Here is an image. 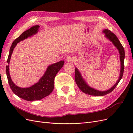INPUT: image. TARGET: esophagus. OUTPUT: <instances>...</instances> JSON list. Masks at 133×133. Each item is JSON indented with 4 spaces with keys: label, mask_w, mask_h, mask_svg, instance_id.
<instances>
[{
    "label": "esophagus",
    "mask_w": 133,
    "mask_h": 133,
    "mask_svg": "<svg viewBox=\"0 0 133 133\" xmlns=\"http://www.w3.org/2000/svg\"><path fill=\"white\" fill-rule=\"evenodd\" d=\"M75 59V57H74L73 56L70 55V56H68V57H67V58H66V62H72L74 61Z\"/></svg>",
    "instance_id": "34e87169"
}]
</instances>
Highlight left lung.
I'll return each instance as SVG.
<instances>
[{"instance_id": "obj_1", "label": "left lung", "mask_w": 133, "mask_h": 133, "mask_svg": "<svg viewBox=\"0 0 133 133\" xmlns=\"http://www.w3.org/2000/svg\"><path fill=\"white\" fill-rule=\"evenodd\" d=\"M103 33L105 34V37L109 39V41L112 43V44L117 48V49L119 50L120 54V64H121V69H120V73L119 78L117 82L114 84V85L110 89H109L107 91H99L96 89H93L90 87L85 82V80L82 78V75L80 74L79 71L77 68L75 69V82L77 84V85L79 88V89L81 90L83 92L87 94L94 95V96H103L107 95L109 93H110L112 90H113L115 87L117 86L118 83H119L120 80L122 78V76L124 73V58H125V51L124 48L122 44L120 43L119 39L117 37L111 32V31L108 29H105L103 30Z\"/></svg>"}]
</instances>
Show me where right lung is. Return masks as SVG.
<instances>
[{
	"instance_id": "right-lung-1",
	"label": "right lung",
	"mask_w": 133,
	"mask_h": 133,
	"mask_svg": "<svg viewBox=\"0 0 133 133\" xmlns=\"http://www.w3.org/2000/svg\"><path fill=\"white\" fill-rule=\"evenodd\" d=\"M39 25H35L30 28L16 39L11 44L9 54L8 58L7 63L9 64L11 56L14 48L17 43L23 41L28 37L35 34L38 32ZM64 64V60H61L57 63L51 64L48 67L47 69L39 81L30 87L22 88L18 87L12 82L9 74V65L6 66V73L9 86L14 93L19 98L27 101L33 102L34 100H41L49 95L54 89V78L58 72L63 67Z\"/></svg>"
}]
</instances>
